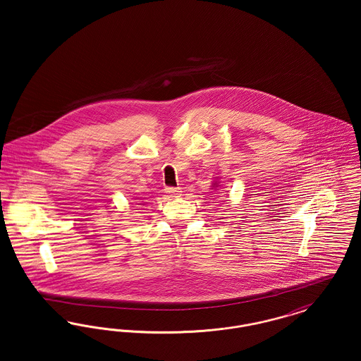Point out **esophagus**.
Instances as JSON below:
<instances>
[{
    "instance_id": "34e87169",
    "label": "esophagus",
    "mask_w": 361,
    "mask_h": 361,
    "mask_svg": "<svg viewBox=\"0 0 361 361\" xmlns=\"http://www.w3.org/2000/svg\"><path fill=\"white\" fill-rule=\"evenodd\" d=\"M165 192L169 195V196H172V197H178L181 193V190L178 188H172V187H169V188H165Z\"/></svg>"
}]
</instances>
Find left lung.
Returning <instances> with one entry per match:
<instances>
[{"mask_svg": "<svg viewBox=\"0 0 361 361\" xmlns=\"http://www.w3.org/2000/svg\"><path fill=\"white\" fill-rule=\"evenodd\" d=\"M212 187H218V183H214V185Z\"/></svg>", "mask_w": 361, "mask_h": 361, "instance_id": "8db88e82", "label": "left lung"}]
</instances>
